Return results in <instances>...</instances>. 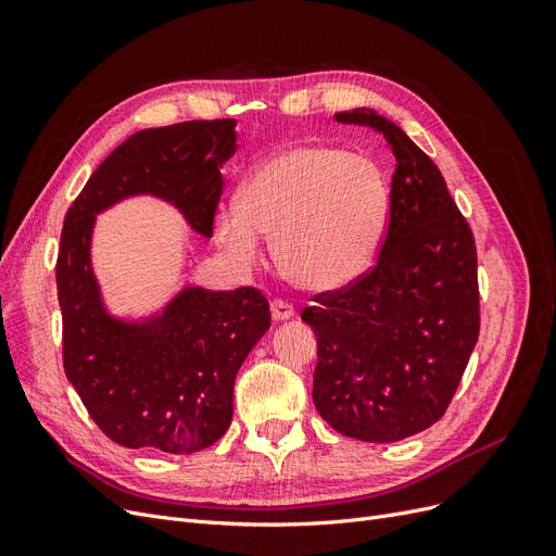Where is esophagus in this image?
<instances>
[{
  "mask_svg": "<svg viewBox=\"0 0 556 556\" xmlns=\"http://www.w3.org/2000/svg\"><path fill=\"white\" fill-rule=\"evenodd\" d=\"M271 317L274 323H285V319H292L294 317V308L288 304V301H271Z\"/></svg>",
  "mask_w": 556,
  "mask_h": 556,
  "instance_id": "obj_1",
  "label": "esophagus"
}]
</instances>
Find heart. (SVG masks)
Returning <instances> with one entry per match:
<instances>
[{
  "label": "heart",
  "mask_w": 556,
  "mask_h": 556,
  "mask_svg": "<svg viewBox=\"0 0 556 556\" xmlns=\"http://www.w3.org/2000/svg\"><path fill=\"white\" fill-rule=\"evenodd\" d=\"M390 190L378 164L333 146H292L260 162L239 206L215 215V239L243 268L274 239L280 274L306 292H339L371 268L387 227Z\"/></svg>",
  "instance_id": "b5f03b06"
}]
</instances>
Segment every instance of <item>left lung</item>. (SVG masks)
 <instances>
[{
	"label": "left lung",
	"mask_w": 556,
	"mask_h": 556,
	"mask_svg": "<svg viewBox=\"0 0 556 556\" xmlns=\"http://www.w3.org/2000/svg\"><path fill=\"white\" fill-rule=\"evenodd\" d=\"M336 121L382 131L396 166L376 266L301 313L317 339L313 403L350 439L394 443L439 422L478 343L476 241L439 166L396 123L366 106Z\"/></svg>",
	"instance_id": "8db88e82"
}]
</instances>
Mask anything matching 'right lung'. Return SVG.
<instances>
[{
	"instance_id": "obj_1",
	"label": "right lung",
	"mask_w": 556,
	"mask_h": 556,
	"mask_svg": "<svg viewBox=\"0 0 556 556\" xmlns=\"http://www.w3.org/2000/svg\"><path fill=\"white\" fill-rule=\"evenodd\" d=\"M237 139V121L131 134L99 164L64 217L55 268L64 374L117 445L192 454L223 439L233 415V380L271 327V313L255 288L213 292L194 282L146 315L113 313L92 266L97 215L153 197L211 239L220 169L239 150Z\"/></svg>"
}]
</instances>
